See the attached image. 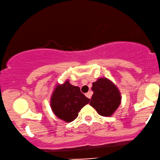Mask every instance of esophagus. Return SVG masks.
<instances>
[{
	"mask_svg": "<svg viewBox=\"0 0 160 160\" xmlns=\"http://www.w3.org/2000/svg\"><path fill=\"white\" fill-rule=\"evenodd\" d=\"M92 92H87L86 94V96L87 97V98H89V99H91V98H92Z\"/></svg>",
	"mask_w": 160,
	"mask_h": 160,
	"instance_id": "34e87169",
	"label": "esophagus"
}]
</instances>
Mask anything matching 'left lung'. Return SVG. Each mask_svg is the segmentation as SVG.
<instances>
[{
	"label": "left lung",
	"instance_id": "8db88e82",
	"mask_svg": "<svg viewBox=\"0 0 160 160\" xmlns=\"http://www.w3.org/2000/svg\"><path fill=\"white\" fill-rule=\"evenodd\" d=\"M94 92L91 99L92 106L101 116L111 117L121 103V94L116 85L106 78H100L93 82Z\"/></svg>",
	"mask_w": 160,
	"mask_h": 160
}]
</instances>
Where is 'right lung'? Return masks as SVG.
<instances>
[{
	"label": "right lung",
	"instance_id": "obj_1",
	"mask_svg": "<svg viewBox=\"0 0 160 160\" xmlns=\"http://www.w3.org/2000/svg\"><path fill=\"white\" fill-rule=\"evenodd\" d=\"M89 101L78 86L70 84L67 80L62 84H57L50 99V106L56 117L70 122L75 120L79 112Z\"/></svg>",
	"mask_w": 160,
	"mask_h": 160
}]
</instances>
